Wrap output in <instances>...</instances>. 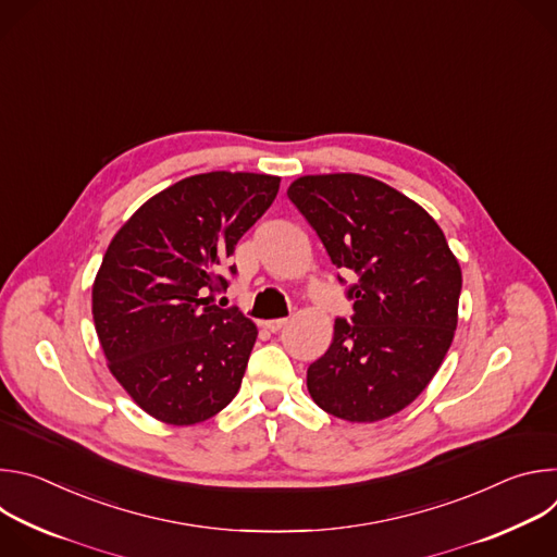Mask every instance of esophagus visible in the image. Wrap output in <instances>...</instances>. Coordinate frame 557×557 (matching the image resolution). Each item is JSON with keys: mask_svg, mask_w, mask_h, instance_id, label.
Instances as JSON below:
<instances>
[{"mask_svg": "<svg viewBox=\"0 0 557 557\" xmlns=\"http://www.w3.org/2000/svg\"><path fill=\"white\" fill-rule=\"evenodd\" d=\"M286 324H288L286 317H282V320H269V322H264V326H267L271 333H277V331H282Z\"/></svg>", "mask_w": 557, "mask_h": 557, "instance_id": "34e87169", "label": "esophagus"}]
</instances>
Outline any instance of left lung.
<instances>
[{
  "instance_id": "obj_1",
  "label": "left lung",
  "mask_w": 557,
  "mask_h": 557,
  "mask_svg": "<svg viewBox=\"0 0 557 557\" xmlns=\"http://www.w3.org/2000/svg\"><path fill=\"white\" fill-rule=\"evenodd\" d=\"M286 194L333 264L359 275L352 324L337 320L331 348L308 366L312 401L350 423L401 412L438 372L458 324L462 273L441 226L361 174L301 176Z\"/></svg>"
}]
</instances>
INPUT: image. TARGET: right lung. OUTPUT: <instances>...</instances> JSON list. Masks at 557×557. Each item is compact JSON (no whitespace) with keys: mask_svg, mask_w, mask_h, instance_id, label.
I'll list each match as a JSON object with an SVG mask.
<instances>
[{"mask_svg":"<svg viewBox=\"0 0 557 557\" xmlns=\"http://www.w3.org/2000/svg\"><path fill=\"white\" fill-rule=\"evenodd\" d=\"M277 189L269 174L189 176L112 237L92 284L95 329L110 372L149 417L196 425L240 389L258 329L213 293L226 290L220 269Z\"/></svg>","mask_w":557,"mask_h":557,"instance_id":"add662e5","label":"right lung"}]
</instances>
